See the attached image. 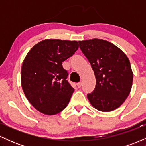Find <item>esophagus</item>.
<instances>
[{
  "mask_svg": "<svg viewBox=\"0 0 146 146\" xmlns=\"http://www.w3.org/2000/svg\"><path fill=\"white\" fill-rule=\"evenodd\" d=\"M82 83L81 82H78V84H77V86H78V88H80V87L82 86Z\"/></svg>",
  "mask_w": 146,
  "mask_h": 146,
  "instance_id": "1",
  "label": "esophagus"
}]
</instances>
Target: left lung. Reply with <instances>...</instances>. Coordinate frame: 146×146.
<instances>
[{"label": "left lung", "mask_w": 146, "mask_h": 146, "mask_svg": "<svg viewBox=\"0 0 146 146\" xmlns=\"http://www.w3.org/2000/svg\"><path fill=\"white\" fill-rule=\"evenodd\" d=\"M78 42L96 79L94 90L87 95L90 104L102 112L117 109L131 90L133 73L128 58L119 48L104 40Z\"/></svg>", "instance_id": "8db88e82"}]
</instances>
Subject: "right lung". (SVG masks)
I'll list each match as a JSON object with an SVG mask.
<instances>
[{"label":"right lung","instance_id":"1","mask_svg":"<svg viewBox=\"0 0 146 146\" xmlns=\"http://www.w3.org/2000/svg\"><path fill=\"white\" fill-rule=\"evenodd\" d=\"M79 47L77 41L46 39L28 52L21 68V85L28 101L37 110L53 115L64 109L74 88L66 80L62 62Z\"/></svg>","mask_w":146,"mask_h":146}]
</instances>
